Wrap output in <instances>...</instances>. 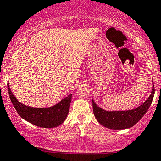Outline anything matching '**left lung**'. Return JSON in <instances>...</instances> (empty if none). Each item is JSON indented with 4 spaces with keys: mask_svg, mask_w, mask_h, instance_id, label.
Instances as JSON below:
<instances>
[{
    "mask_svg": "<svg viewBox=\"0 0 161 161\" xmlns=\"http://www.w3.org/2000/svg\"><path fill=\"white\" fill-rule=\"evenodd\" d=\"M154 93V86L153 85L151 94L143 104L136 108L127 111L108 112L98 107L94 100H92L94 116L101 125L111 130H124L131 128L136 124L147 112L152 103Z\"/></svg>",
    "mask_w": 161,
    "mask_h": 161,
    "instance_id": "1",
    "label": "left lung"
}]
</instances>
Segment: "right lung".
Masks as SVG:
<instances>
[{
    "mask_svg": "<svg viewBox=\"0 0 161 161\" xmlns=\"http://www.w3.org/2000/svg\"><path fill=\"white\" fill-rule=\"evenodd\" d=\"M10 99L19 115L25 120L42 128H54L65 121L69 112L72 94L49 108H32L26 106L16 99L8 83Z\"/></svg>",
    "mask_w": 161,
    "mask_h": 161,
    "instance_id": "right-lung-1",
    "label": "right lung"
}]
</instances>
